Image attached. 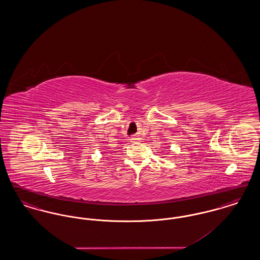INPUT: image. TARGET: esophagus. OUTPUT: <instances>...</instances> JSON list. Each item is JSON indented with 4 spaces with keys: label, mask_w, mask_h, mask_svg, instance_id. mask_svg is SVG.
<instances>
[{
    "label": "esophagus",
    "mask_w": 260,
    "mask_h": 260,
    "mask_svg": "<svg viewBox=\"0 0 260 260\" xmlns=\"http://www.w3.org/2000/svg\"><path fill=\"white\" fill-rule=\"evenodd\" d=\"M137 141H139V137H137V136L131 137V142H137Z\"/></svg>",
    "instance_id": "1"
}]
</instances>
